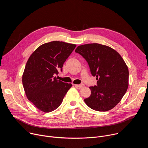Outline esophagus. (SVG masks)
<instances>
[{"mask_svg":"<svg viewBox=\"0 0 148 148\" xmlns=\"http://www.w3.org/2000/svg\"><path fill=\"white\" fill-rule=\"evenodd\" d=\"M74 86L77 87H78L79 88H82L84 86V84H74Z\"/></svg>","mask_w":148,"mask_h":148,"instance_id":"1","label":"esophagus"}]
</instances>
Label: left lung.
I'll return each mask as SVG.
<instances>
[{"label":"left lung","instance_id":"8db88e82","mask_svg":"<svg viewBox=\"0 0 148 148\" xmlns=\"http://www.w3.org/2000/svg\"><path fill=\"white\" fill-rule=\"evenodd\" d=\"M75 51L86 60L97 85L90 87V97L84 99L91 109L107 111L121 101L129 85L128 66L114 49L107 46L91 43L79 46Z\"/></svg>","mask_w":148,"mask_h":148}]
</instances>
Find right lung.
Here are the masks:
<instances>
[{
    "label": "right lung",
    "instance_id": "obj_1",
    "mask_svg": "<svg viewBox=\"0 0 148 148\" xmlns=\"http://www.w3.org/2000/svg\"><path fill=\"white\" fill-rule=\"evenodd\" d=\"M76 45L53 41L39 46L29 58L22 76L27 99L39 110H56L72 84L57 80L58 74Z\"/></svg>",
    "mask_w": 148,
    "mask_h": 148
}]
</instances>
